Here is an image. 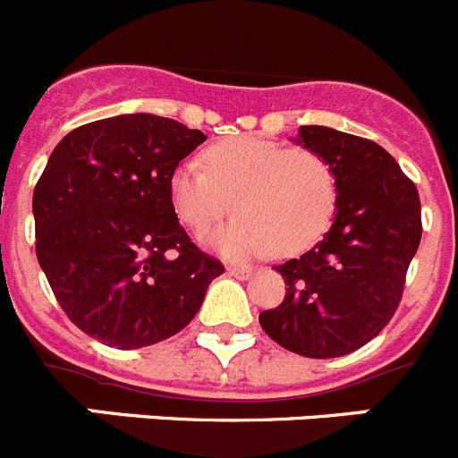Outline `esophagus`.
<instances>
[{
	"mask_svg": "<svg viewBox=\"0 0 458 458\" xmlns=\"http://www.w3.org/2000/svg\"><path fill=\"white\" fill-rule=\"evenodd\" d=\"M229 274H232V276H236V278H241V281H245V278H250L254 272H251L250 267H241V265H233V267H229Z\"/></svg>",
	"mask_w": 458,
	"mask_h": 458,
	"instance_id": "34e87169",
	"label": "esophagus"
}]
</instances>
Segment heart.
Returning a JSON list of instances; mask_svg holds the SVG:
<instances>
[{
	"mask_svg": "<svg viewBox=\"0 0 458 458\" xmlns=\"http://www.w3.org/2000/svg\"><path fill=\"white\" fill-rule=\"evenodd\" d=\"M204 164L182 161L171 173V202L191 232L202 233L232 208L233 198L238 216L207 236L229 259L272 250L299 254L333 220L337 180L319 152L263 137H233L208 146Z\"/></svg>",
	"mask_w": 458,
	"mask_h": 458,
	"instance_id": "obj_1",
	"label": "heart"
}]
</instances>
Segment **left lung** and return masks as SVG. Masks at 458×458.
Instances as JSON below:
<instances>
[{
  "mask_svg": "<svg viewBox=\"0 0 458 458\" xmlns=\"http://www.w3.org/2000/svg\"><path fill=\"white\" fill-rule=\"evenodd\" d=\"M294 141L330 164L337 208L310 251L278 265L285 299L259 321L297 355L342 357L371 342L398 308L420 245V198L376 141L326 125H301Z\"/></svg>",
  "mask_w": 458,
  "mask_h": 458,
  "instance_id": "left-lung-1",
  "label": "left lung"
}]
</instances>
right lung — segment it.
I'll list each match as a JSON object with an SVG mask.
<instances>
[{"label":"right lung","instance_id":"1","mask_svg":"<svg viewBox=\"0 0 458 458\" xmlns=\"http://www.w3.org/2000/svg\"><path fill=\"white\" fill-rule=\"evenodd\" d=\"M207 134L155 114L72 130L33 191L36 254L64 315L106 346L143 348L191 324L220 260L186 236L171 173Z\"/></svg>","mask_w":458,"mask_h":458}]
</instances>
